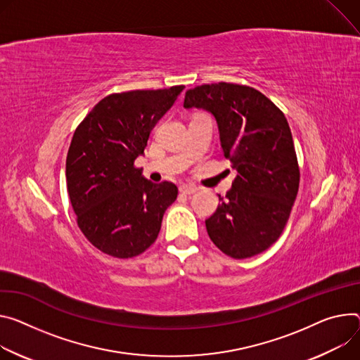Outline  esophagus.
Wrapping results in <instances>:
<instances>
[{
  "label": "esophagus",
  "mask_w": 360,
  "mask_h": 360,
  "mask_svg": "<svg viewBox=\"0 0 360 360\" xmlns=\"http://www.w3.org/2000/svg\"><path fill=\"white\" fill-rule=\"evenodd\" d=\"M179 191H181L182 193H185V195H192V193H195V192H198V188H197V186H192V185H182V186L179 188Z\"/></svg>",
  "instance_id": "1"
}]
</instances>
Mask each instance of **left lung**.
Returning <instances> with one entry per match:
<instances>
[{"mask_svg": "<svg viewBox=\"0 0 360 360\" xmlns=\"http://www.w3.org/2000/svg\"><path fill=\"white\" fill-rule=\"evenodd\" d=\"M185 109L210 112L221 148L237 169L231 189L205 219L212 243L226 255L247 258L281 236L297 197L300 172L283 112L258 90L214 83L186 90Z\"/></svg>", "mask_w": 360, "mask_h": 360, "instance_id": "8db88e82", "label": "left lung"}]
</instances>
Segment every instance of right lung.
I'll use <instances>...</instances> for the list:
<instances>
[{
  "instance_id": "1",
  "label": "right lung",
  "mask_w": 360,
  "mask_h": 360,
  "mask_svg": "<svg viewBox=\"0 0 360 360\" xmlns=\"http://www.w3.org/2000/svg\"><path fill=\"white\" fill-rule=\"evenodd\" d=\"M184 89L109 94L76 129L66 159L69 197L82 233L105 254L130 258L148 250L176 200L175 184H153L134 163Z\"/></svg>"
}]
</instances>
